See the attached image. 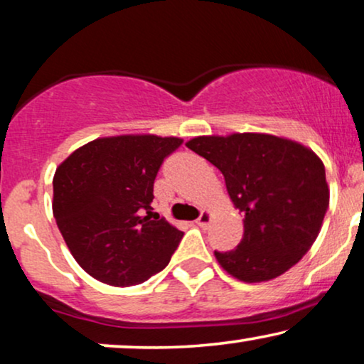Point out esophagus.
Returning <instances> with one entry per match:
<instances>
[{"instance_id":"esophagus-1","label":"esophagus","mask_w":364,"mask_h":364,"mask_svg":"<svg viewBox=\"0 0 364 364\" xmlns=\"http://www.w3.org/2000/svg\"><path fill=\"white\" fill-rule=\"evenodd\" d=\"M212 219H214V215H212L210 210H202V214L199 219L196 220V224L199 225V228H207L212 223Z\"/></svg>"}]
</instances>
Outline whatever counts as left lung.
<instances>
[{
  "instance_id": "8db88e82",
  "label": "left lung",
  "mask_w": 364,
  "mask_h": 364,
  "mask_svg": "<svg viewBox=\"0 0 364 364\" xmlns=\"http://www.w3.org/2000/svg\"><path fill=\"white\" fill-rule=\"evenodd\" d=\"M186 145L223 172L244 215L237 249L214 252L220 267L242 282H266L296 266L329 205L323 160L299 141L257 132L200 135Z\"/></svg>"
}]
</instances>
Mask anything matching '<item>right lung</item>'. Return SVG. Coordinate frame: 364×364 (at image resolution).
Returning <instances> with one entry per match:
<instances>
[{"label":"right lung","mask_w":364,"mask_h":364,"mask_svg":"<svg viewBox=\"0 0 364 364\" xmlns=\"http://www.w3.org/2000/svg\"><path fill=\"white\" fill-rule=\"evenodd\" d=\"M182 139L100 136L70 154L53 177V215L70 252L103 284L147 281L171 261L183 232L152 215L154 181Z\"/></svg>","instance_id":"add662e5"}]
</instances>
